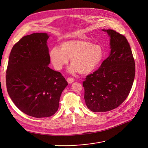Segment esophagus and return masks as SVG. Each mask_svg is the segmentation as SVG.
<instances>
[{
    "instance_id": "34e87169",
    "label": "esophagus",
    "mask_w": 148,
    "mask_h": 148,
    "mask_svg": "<svg viewBox=\"0 0 148 148\" xmlns=\"http://www.w3.org/2000/svg\"><path fill=\"white\" fill-rule=\"evenodd\" d=\"M74 78H71V77H69L68 78L66 79L67 82H68V83H70V84L73 83V82H74Z\"/></svg>"
}]
</instances>
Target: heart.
<instances>
[{
  "instance_id": "heart-1",
  "label": "heart",
  "mask_w": 148,
  "mask_h": 148,
  "mask_svg": "<svg viewBox=\"0 0 148 148\" xmlns=\"http://www.w3.org/2000/svg\"><path fill=\"white\" fill-rule=\"evenodd\" d=\"M104 55V49L100 45L92 44L86 39L66 41L61 44L60 48L54 47L50 51L51 61L56 70H61L70 60V72L78 71L83 75L95 70L102 61Z\"/></svg>"
}]
</instances>
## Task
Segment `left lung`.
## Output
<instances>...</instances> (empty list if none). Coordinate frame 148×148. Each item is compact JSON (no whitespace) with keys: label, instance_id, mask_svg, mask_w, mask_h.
Listing matches in <instances>:
<instances>
[{"label":"left lung","instance_id":"1","mask_svg":"<svg viewBox=\"0 0 148 148\" xmlns=\"http://www.w3.org/2000/svg\"><path fill=\"white\" fill-rule=\"evenodd\" d=\"M103 31L110 36V53L83 82L86 104L93 112L119 107L127 97L135 75V60L126 37L112 29Z\"/></svg>","mask_w":148,"mask_h":148}]
</instances>
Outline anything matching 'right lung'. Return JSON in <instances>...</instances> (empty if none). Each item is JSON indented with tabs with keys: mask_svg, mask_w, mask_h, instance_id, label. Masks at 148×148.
<instances>
[{
	"mask_svg": "<svg viewBox=\"0 0 148 148\" xmlns=\"http://www.w3.org/2000/svg\"><path fill=\"white\" fill-rule=\"evenodd\" d=\"M46 33L22 37L9 58L6 82L13 103L23 113L48 117L58 109L61 93L68 85L62 74L51 69Z\"/></svg>",
	"mask_w": 148,
	"mask_h": 148,
	"instance_id": "add662e5",
	"label": "right lung"
}]
</instances>
